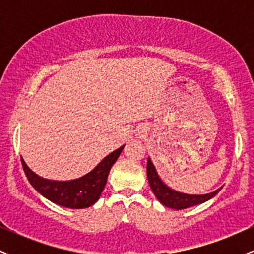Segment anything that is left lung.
I'll return each instance as SVG.
<instances>
[{"mask_svg": "<svg viewBox=\"0 0 254 254\" xmlns=\"http://www.w3.org/2000/svg\"><path fill=\"white\" fill-rule=\"evenodd\" d=\"M147 177L151 191L154 192V196L156 197V199L159 200L162 205L167 206V208L174 209V210H183V209L191 208V206L206 202V200L211 199L212 197L216 196L221 189H222L220 188L217 189V190H215L214 192L205 194H188L172 190L171 188H168V186L160 179L159 174H157V172L155 170V166L151 162L150 157H148L147 161Z\"/></svg>", "mask_w": 254, "mask_h": 254, "instance_id": "1", "label": "left lung"}]
</instances>
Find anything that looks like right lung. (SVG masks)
Segmentation results:
<instances>
[{
    "instance_id": "right-lung-1",
    "label": "right lung",
    "mask_w": 254,
    "mask_h": 254,
    "mask_svg": "<svg viewBox=\"0 0 254 254\" xmlns=\"http://www.w3.org/2000/svg\"><path fill=\"white\" fill-rule=\"evenodd\" d=\"M124 145L104 157L92 171L83 177L68 182L44 179L30 170L22 157L21 162L28 182L43 197L64 208L86 209L97 203L100 198L101 192L106 185L111 167L117 161L122 150L124 149Z\"/></svg>"
}]
</instances>
